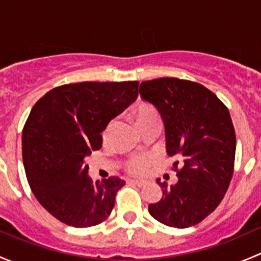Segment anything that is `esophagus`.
Returning a JSON list of instances; mask_svg holds the SVG:
<instances>
[{
    "label": "esophagus",
    "mask_w": 261,
    "mask_h": 261,
    "mask_svg": "<svg viewBox=\"0 0 261 261\" xmlns=\"http://www.w3.org/2000/svg\"><path fill=\"white\" fill-rule=\"evenodd\" d=\"M130 183L135 184V186H138V187H144L146 184V181L145 180H139V179H131Z\"/></svg>",
    "instance_id": "esophagus-1"
}]
</instances>
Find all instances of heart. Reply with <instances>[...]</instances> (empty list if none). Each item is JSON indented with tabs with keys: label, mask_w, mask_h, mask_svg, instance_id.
I'll use <instances>...</instances> for the list:
<instances>
[{
	"label": "heart",
	"mask_w": 261,
	"mask_h": 261,
	"mask_svg": "<svg viewBox=\"0 0 261 261\" xmlns=\"http://www.w3.org/2000/svg\"><path fill=\"white\" fill-rule=\"evenodd\" d=\"M154 120H159V115H158L156 110L154 109L150 105H140V106L136 109V121L140 126L145 125L147 122H151ZM112 123H110L109 126L106 127L103 133V139H107L110 135V131H111ZM150 164V159L147 156H140V155H136V156L130 158V159L126 162L125 168L130 174L134 175H139L143 174L145 172L146 167Z\"/></svg>",
	"instance_id": "1"
}]
</instances>
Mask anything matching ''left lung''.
<instances>
[{"instance_id":"8db88e82","label":"left lung","mask_w":261,"mask_h":261,"mask_svg":"<svg viewBox=\"0 0 261 261\" xmlns=\"http://www.w3.org/2000/svg\"><path fill=\"white\" fill-rule=\"evenodd\" d=\"M140 96L159 111L169 156L178 181L162 187L159 202L149 213L170 227L197 225L217 208L233 174L236 135L227 107L196 82L158 78L140 84Z\"/></svg>"}]
</instances>
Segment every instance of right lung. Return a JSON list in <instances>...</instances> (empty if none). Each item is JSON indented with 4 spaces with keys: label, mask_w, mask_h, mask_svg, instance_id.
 Instances as JSON below:
<instances>
[{
    "label": "right lung",
    "mask_w": 261,
    "mask_h": 261,
    "mask_svg": "<svg viewBox=\"0 0 261 261\" xmlns=\"http://www.w3.org/2000/svg\"><path fill=\"white\" fill-rule=\"evenodd\" d=\"M139 82H82L44 94L22 130L26 178L41 206L73 227L103 222L125 180L93 183L84 158L102 147L101 133L138 98Z\"/></svg>",
    "instance_id": "right-lung-1"
}]
</instances>
